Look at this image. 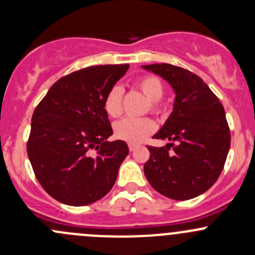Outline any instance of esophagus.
<instances>
[{
    "instance_id": "1",
    "label": "esophagus",
    "mask_w": 255,
    "mask_h": 255,
    "mask_svg": "<svg viewBox=\"0 0 255 255\" xmlns=\"http://www.w3.org/2000/svg\"><path fill=\"white\" fill-rule=\"evenodd\" d=\"M128 148H129L130 151H134L135 149H137V145H134V144H129V145H128Z\"/></svg>"
}]
</instances>
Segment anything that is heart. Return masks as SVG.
Returning <instances> with one entry per match:
<instances>
[{
  "mask_svg": "<svg viewBox=\"0 0 255 255\" xmlns=\"http://www.w3.org/2000/svg\"><path fill=\"white\" fill-rule=\"evenodd\" d=\"M138 89L150 101L153 112H160L161 106L159 100L164 95V85L156 76H143L137 81ZM105 111L110 117H118L122 113V89L113 86L104 102ZM156 126L150 118H125L115 125V134L125 142L137 144L143 142L149 134L155 130Z\"/></svg>",
  "mask_w": 255,
  "mask_h": 255,
  "instance_id": "b5f03b06",
  "label": "heart"
}]
</instances>
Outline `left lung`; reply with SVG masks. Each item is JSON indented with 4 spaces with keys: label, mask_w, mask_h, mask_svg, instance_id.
Listing matches in <instances>:
<instances>
[{
    "label": "left lung",
    "mask_w": 255,
    "mask_h": 255,
    "mask_svg": "<svg viewBox=\"0 0 255 255\" xmlns=\"http://www.w3.org/2000/svg\"><path fill=\"white\" fill-rule=\"evenodd\" d=\"M142 68L161 76L175 92L173 112L153 137L171 143L148 145L144 174L159 194L177 201L194 199L217 181L225 166L231 145L225 109L204 80L186 69L165 63Z\"/></svg>",
    "instance_id": "8db88e82"
}]
</instances>
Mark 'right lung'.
I'll use <instances>...</instances> for the list:
<instances>
[{"instance_id": "right-lung-1", "label": "right lung", "mask_w": 255, "mask_h": 255, "mask_svg": "<svg viewBox=\"0 0 255 255\" xmlns=\"http://www.w3.org/2000/svg\"><path fill=\"white\" fill-rule=\"evenodd\" d=\"M128 68L97 65L74 71L59 79L34 110L28 158L43 189L61 204L90 205L115 185L129 150L123 140L107 142L113 130L104 102Z\"/></svg>"}]
</instances>
